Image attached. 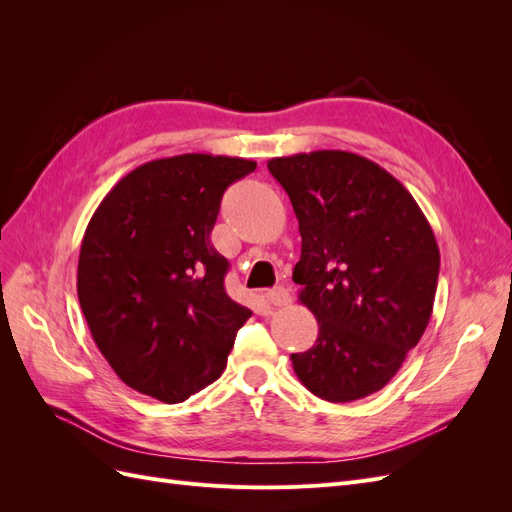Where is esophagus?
Segmentation results:
<instances>
[{
	"label": "esophagus",
	"mask_w": 512,
	"mask_h": 512,
	"mask_svg": "<svg viewBox=\"0 0 512 512\" xmlns=\"http://www.w3.org/2000/svg\"><path fill=\"white\" fill-rule=\"evenodd\" d=\"M265 297H267V303H269V305H275V307H284V305H290V301H292L290 292H288L286 288H275V290L267 292Z\"/></svg>",
	"instance_id": "34e87169"
}]
</instances>
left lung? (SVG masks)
<instances>
[{"mask_svg":"<svg viewBox=\"0 0 512 512\" xmlns=\"http://www.w3.org/2000/svg\"><path fill=\"white\" fill-rule=\"evenodd\" d=\"M301 232L292 271L318 320L316 344L290 354L316 397L346 404L380 391L423 337L440 250L412 194L382 166L322 149L267 162Z\"/></svg>","mask_w":512,"mask_h":512,"instance_id":"8db88e82","label":"left lung"}]
</instances>
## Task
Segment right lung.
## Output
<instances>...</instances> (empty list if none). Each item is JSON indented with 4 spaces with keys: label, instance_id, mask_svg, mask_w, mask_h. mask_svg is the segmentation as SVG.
<instances>
[{
    "label": "right lung",
    "instance_id": "right-lung-1",
    "mask_svg": "<svg viewBox=\"0 0 512 512\" xmlns=\"http://www.w3.org/2000/svg\"><path fill=\"white\" fill-rule=\"evenodd\" d=\"M256 162L211 153L151 160L104 196L81 243L76 292L96 346L130 389L179 404L218 380L252 316L224 288L211 230Z\"/></svg>",
    "mask_w": 512,
    "mask_h": 512
}]
</instances>
